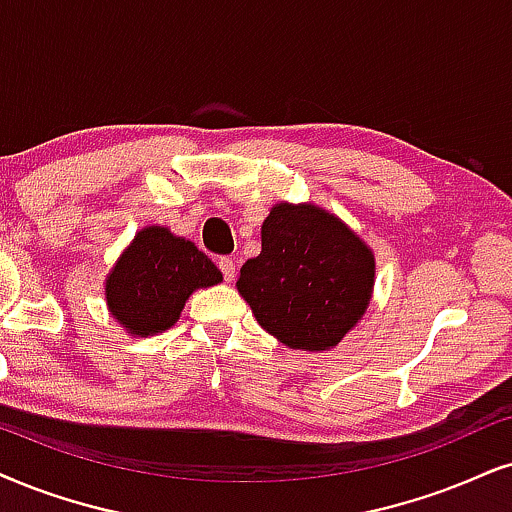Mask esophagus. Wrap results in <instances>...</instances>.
I'll return each mask as SVG.
<instances>
[{
  "mask_svg": "<svg viewBox=\"0 0 512 512\" xmlns=\"http://www.w3.org/2000/svg\"><path fill=\"white\" fill-rule=\"evenodd\" d=\"M217 267H219V271H222L224 281H234V276H236V264H234V260H231V257H219Z\"/></svg>",
  "mask_w": 512,
  "mask_h": 512,
  "instance_id": "1",
  "label": "esophagus"
}]
</instances>
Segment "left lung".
Instances as JSON below:
<instances>
[{"mask_svg":"<svg viewBox=\"0 0 512 512\" xmlns=\"http://www.w3.org/2000/svg\"><path fill=\"white\" fill-rule=\"evenodd\" d=\"M371 250L338 217L281 203L262 224V252L241 267L238 293L264 331L295 349H331L371 300Z\"/></svg>","mask_w":512,"mask_h":512,"instance_id":"1","label":"left lung"}]
</instances>
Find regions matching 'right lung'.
<instances>
[{
	"mask_svg": "<svg viewBox=\"0 0 512 512\" xmlns=\"http://www.w3.org/2000/svg\"><path fill=\"white\" fill-rule=\"evenodd\" d=\"M222 281L205 252L163 226L139 231L106 281V300L115 319L134 335L167 331L196 288Z\"/></svg>",
	"mask_w": 512,
	"mask_h": 512,
	"instance_id": "obj_1",
	"label": "right lung"
}]
</instances>
